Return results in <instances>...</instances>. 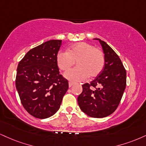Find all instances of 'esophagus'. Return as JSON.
Instances as JSON below:
<instances>
[{
	"mask_svg": "<svg viewBox=\"0 0 146 146\" xmlns=\"http://www.w3.org/2000/svg\"><path fill=\"white\" fill-rule=\"evenodd\" d=\"M73 84H74V83H73V82H68V86H69V87L73 86Z\"/></svg>",
	"mask_w": 146,
	"mask_h": 146,
	"instance_id": "esophagus-1",
	"label": "esophagus"
}]
</instances>
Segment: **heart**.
I'll use <instances>...</instances> for the list:
<instances>
[{
	"mask_svg": "<svg viewBox=\"0 0 146 146\" xmlns=\"http://www.w3.org/2000/svg\"><path fill=\"white\" fill-rule=\"evenodd\" d=\"M77 62L78 67L70 70L64 77L71 82H82L88 78H95L103 71L105 65L103 52L94 45L86 42L72 45L66 52L60 51L56 55V62L60 70L66 71Z\"/></svg>",
	"mask_w": 146,
	"mask_h": 146,
	"instance_id": "obj_1",
	"label": "heart"
}]
</instances>
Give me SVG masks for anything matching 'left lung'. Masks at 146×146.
<instances>
[{
    "label": "left lung",
    "instance_id": "left-lung-1",
    "mask_svg": "<svg viewBox=\"0 0 146 146\" xmlns=\"http://www.w3.org/2000/svg\"><path fill=\"white\" fill-rule=\"evenodd\" d=\"M105 54V66L90 84L82 85L78 102L82 111L92 117H104L115 111L126 85V71L117 54L99 38Z\"/></svg>",
    "mask_w": 146,
    "mask_h": 146
}]
</instances>
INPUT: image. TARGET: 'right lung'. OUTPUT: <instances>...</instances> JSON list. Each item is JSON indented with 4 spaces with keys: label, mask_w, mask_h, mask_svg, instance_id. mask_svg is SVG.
Instances as JSON below:
<instances>
[{
    "label": "right lung",
    "mask_w": 146,
    "mask_h": 146,
    "mask_svg": "<svg viewBox=\"0 0 146 146\" xmlns=\"http://www.w3.org/2000/svg\"><path fill=\"white\" fill-rule=\"evenodd\" d=\"M61 43L62 40H50L31 49L17 66L15 86L20 101L36 118L56 113L68 88L56 62Z\"/></svg>",
    "instance_id": "obj_1"
}]
</instances>
